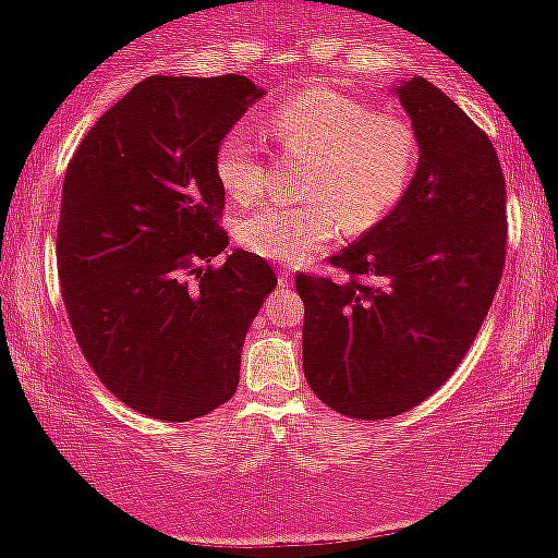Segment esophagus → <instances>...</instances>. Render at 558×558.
I'll return each instance as SVG.
<instances>
[{
	"label": "esophagus",
	"instance_id": "obj_1",
	"mask_svg": "<svg viewBox=\"0 0 558 558\" xmlns=\"http://www.w3.org/2000/svg\"><path fill=\"white\" fill-rule=\"evenodd\" d=\"M278 280H280V286H283V288H288V286H291V283H293V275H291V272H288V270H283V272H280V275H278Z\"/></svg>",
	"mask_w": 558,
	"mask_h": 558
}]
</instances>
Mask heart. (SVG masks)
Returning a JSON list of instances; mask_svg holds the SVG:
<instances>
[{
    "instance_id": "obj_1",
    "label": "heart",
    "mask_w": 558,
    "mask_h": 558,
    "mask_svg": "<svg viewBox=\"0 0 558 558\" xmlns=\"http://www.w3.org/2000/svg\"><path fill=\"white\" fill-rule=\"evenodd\" d=\"M265 128L288 155L306 157L299 181L306 202L254 209L241 217L239 241L280 265L310 259L341 226L349 233L380 226L403 202L420 165V138L409 120L332 88L288 96ZM215 178L239 204L262 196L267 172L248 131L233 128L220 138Z\"/></svg>"
}]
</instances>
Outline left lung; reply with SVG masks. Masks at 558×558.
Listing matches in <instances>:
<instances>
[{
  "label": "left lung",
  "mask_w": 558,
  "mask_h": 558,
  "mask_svg": "<svg viewBox=\"0 0 558 558\" xmlns=\"http://www.w3.org/2000/svg\"><path fill=\"white\" fill-rule=\"evenodd\" d=\"M420 138L399 207L330 259L349 275H296L304 375L343 417L386 420L462 364L506 262V183L485 131L430 81L393 88Z\"/></svg>",
  "instance_id": "8db88e82"
}]
</instances>
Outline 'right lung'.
<instances>
[{"label":"right lung","instance_id":"1","mask_svg":"<svg viewBox=\"0 0 558 558\" xmlns=\"http://www.w3.org/2000/svg\"><path fill=\"white\" fill-rule=\"evenodd\" d=\"M262 96L243 75H149L75 149L62 185L57 270L75 341L110 393L189 422L235 393L243 338L278 286L228 246L220 138Z\"/></svg>","mask_w":558,"mask_h":558}]
</instances>
